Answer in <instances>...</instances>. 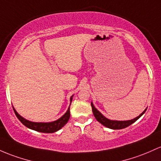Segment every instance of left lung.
Returning a JSON list of instances; mask_svg holds the SVG:
<instances>
[{"mask_svg": "<svg viewBox=\"0 0 161 161\" xmlns=\"http://www.w3.org/2000/svg\"><path fill=\"white\" fill-rule=\"evenodd\" d=\"M91 105H92V108L93 114H94L95 118H96L97 121L102 124V125H104V126L114 130L123 129V128H127V127H128L129 125H131V124L135 122L138 118H140L141 116L144 114V112H145L147 110L146 108L141 114H139V116L135 118L134 119L128 120V121H115V120H110L108 119V118H107L106 117H105V116H104L103 114L99 112V111L97 110V109L95 108V107L94 106L92 102H91Z\"/></svg>", "mask_w": 161, "mask_h": 161, "instance_id": "1", "label": "left lung"}]
</instances>
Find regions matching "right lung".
Instances as JSON below:
<instances>
[{
  "label": "right lung",
  "instance_id": "right-lung-1",
  "mask_svg": "<svg viewBox=\"0 0 161 161\" xmlns=\"http://www.w3.org/2000/svg\"><path fill=\"white\" fill-rule=\"evenodd\" d=\"M72 97H73V95H72L70 97V105H71ZM70 105L69 107L67 109L66 112L61 118H59V119L56 120L54 121H51V122H34V121H31L29 120L25 119V118L20 115L14 107L13 108L14 111L16 116L20 120V122L24 125H25L26 128L32 130H36V131L42 132V133H54V132L61 129L68 122L69 119L70 118Z\"/></svg>",
  "mask_w": 161,
  "mask_h": 161
}]
</instances>
